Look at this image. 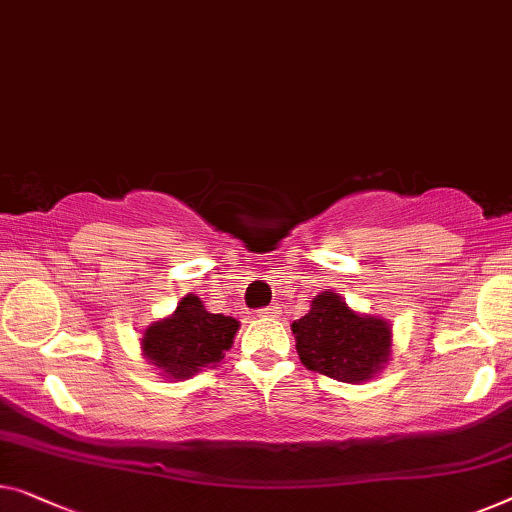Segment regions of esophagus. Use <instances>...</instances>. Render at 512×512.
Wrapping results in <instances>:
<instances>
[{"label": "esophagus", "mask_w": 512, "mask_h": 512, "mask_svg": "<svg viewBox=\"0 0 512 512\" xmlns=\"http://www.w3.org/2000/svg\"><path fill=\"white\" fill-rule=\"evenodd\" d=\"M278 315H280L278 305H266V308L257 310V317H264V319H273V317H278Z\"/></svg>", "instance_id": "1"}]
</instances>
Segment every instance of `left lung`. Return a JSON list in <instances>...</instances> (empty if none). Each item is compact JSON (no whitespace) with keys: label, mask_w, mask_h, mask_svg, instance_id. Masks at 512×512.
I'll list each match as a JSON object with an SVG mask.
<instances>
[{"label":"left lung","mask_w":512,"mask_h":512,"mask_svg":"<svg viewBox=\"0 0 512 512\" xmlns=\"http://www.w3.org/2000/svg\"><path fill=\"white\" fill-rule=\"evenodd\" d=\"M292 331L305 368L338 381H365L388 361V324L356 315L333 292L319 294L308 315L292 324Z\"/></svg>","instance_id":"1"}]
</instances>
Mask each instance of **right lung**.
Returning a JSON list of instances; mask_svg holds the SVG:
<instances>
[{"label":"right lung","mask_w":512,"mask_h":512,"mask_svg":"<svg viewBox=\"0 0 512 512\" xmlns=\"http://www.w3.org/2000/svg\"><path fill=\"white\" fill-rule=\"evenodd\" d=\"M236 329V319L207 312L197 296L188 294L170 319L144 331L142 352L165 375L188 379L202 368H213L223 361Z\"/></svg>","instance_id":"1"}]
</instances>
